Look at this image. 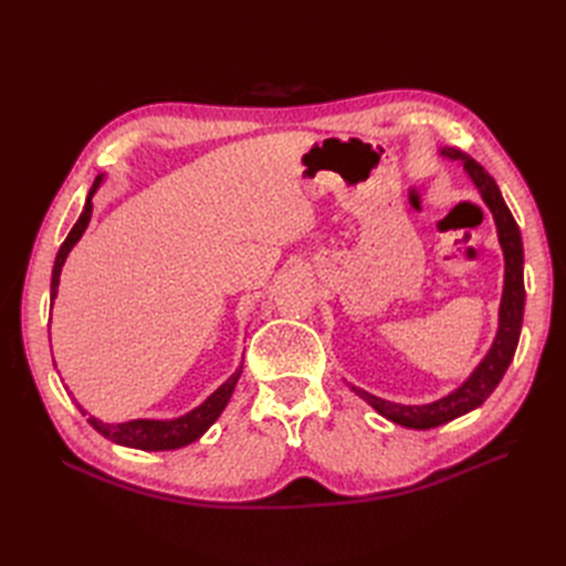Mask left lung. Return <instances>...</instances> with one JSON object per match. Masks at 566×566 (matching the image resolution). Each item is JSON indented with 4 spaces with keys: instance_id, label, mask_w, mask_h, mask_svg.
<instances>
[{
    "instance_id": "8db88e82",
    "label": "left lung",
    "mask_w": 566,
    "mask_h": 566,
    "mask_svg": "<svg viewBox=\"0 0 566 566\" xmlns=\"http://www.w3.org/2000/svg\"><path fill=\"white\" fill-rule=\"evenodd\" d=\"M439 153L443 158L462 165V169H465L479 196H482L484 205L489 208L495 221V231H499L501 250H503L505 279H503V297L499 306V331H495L491 347L482 361H479L476 368L470 373V378L458 389L449 391L447 397H441L432 403L406 406V403H394V401L380 399L375 397V394H368L366 389L352 385V389L358 394V397L378 410L382 418L397 422L401 427H408V430H432V427L447 424L482 406L491 397V391L499 387L507 366L512 364V356H515L520 333H522V318H524L526 295H524L522 233L515 217H512V212L507 210L499 184L493 181L491 175L484 172L482 165H476L462 150L441 148Z\"/></svg>"
}]
</instances>
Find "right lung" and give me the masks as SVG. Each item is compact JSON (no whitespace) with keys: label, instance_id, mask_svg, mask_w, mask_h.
<instances>
[{"label":"right lung","instance_id":"right-lung-1","mask_svg":"<svg viewBox=\"0 0 566 566\" xmlns=\"http://www.w3.org/2000/svg\"><path fill=\"white\" fill-rule=\"evenodd\" d=\"M106 175H98L92 191L84 200V208L80 219L75 221V227L67 233V238L63 241L59 254H56V262H54V271H51V306H54V300L59 295V281H61V269L67 260V254L77 245V241L82 238V233L87 231L90 227V219H92V210H94V193L98 191V186L104 184ZM243 373V364L238 368L231 378L217 387L208 399H205L200 406H196L193 410H188V413L172 418V420H150V418H139V420H129V422H104L94 416L87 418V422L94 427L98 434H104L106 439H111L113 443H119V447H127V449H142V451H175L181 447H188V443L198 441L205 432L210 430L214 424V420L221 416V410L227 408L231 394L235 389L238 378H241ZM77 408L82 410V416H87V410H84L80 403Z\"/></svg>","mask_w":566,"mask_h":566}]
</instances>
